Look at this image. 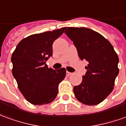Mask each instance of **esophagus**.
Returning <instances> with one entry per match:
<instances>
[{"label": "esophagus", "instance_id": "34e87169", "mask_svg": "<svg viewBox=\"0 0 126 126\" xmlns=\"http://www.w3.org/2000/svg\"><path fill=\"white\" fill-rule=\"evenodd\" d=\"M66 74H67V76H69L72 75V73H71V72H67H67H66Z\"/></svg>", "mask_w": 126, "mask_h": 126}]
</instances>
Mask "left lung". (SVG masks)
Masks as SVG:
<instances>
[{
  "label": "left lung",
  "instance_id": "obj_1",
  "mask_svg": "<svg viewBox=\"0 0 126 126\" xmlns=\"http://www.w3.org/2000/svg\"><path fill=\"white\" fill-rule=\"evenodd\" d=\"M73 41L81 60L89 62L80 84L74 87L76 99L86 105H97L112 92L119 74V57L112 44L101 34L84 27L65 31Z\"/></svg>",
  "mask_w": 126,
  "mask_h": 126
}]
</instances>
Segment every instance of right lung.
Here are the masks:
<instances>
[{
	"instance_id": "1",
	"label": "right lung",
	"mask_w": 126,
	"mask_h": 126,
	"mask_svg": "<svg viewBox=\"0 0 126 126\" xmlns=\"http://www.w3.org/2000/svg\"><path fill=\"white\" fill-rule=\"evenodd\" d=\"M65 27L34 34L22 39L11 56L12 74L20 92L34 105L47 104L56 98L58 86L65 78V68H48L46 64L52 55L53 42Z\"/></svg>"
}]
</instances>
